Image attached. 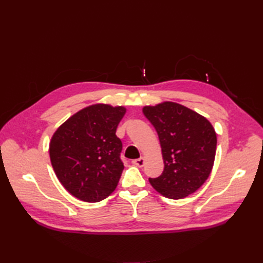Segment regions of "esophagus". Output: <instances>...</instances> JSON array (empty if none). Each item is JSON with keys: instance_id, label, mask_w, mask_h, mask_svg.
<instances>
[{"instance_id": "1", "label": "esophagus", "mask_w": 263, "mask_h": 263, "mask_svg": "<svg viewBox=\"0 0 263 263\" xmlns=\"http://www.w3.org/2000/svg\"><path fill=\"white\" fill-rule=\"evenodd\" d=\"M133 164L139 166V168H141V166H144L145 164V158L144 157H140L139 159H135V160L133 161Z\"/></svg>"}]
</instances>
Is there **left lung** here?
I'll use <instances>...</instances> for the list:
<instances>
[{
    "label": "left lung",
    "mask_w": 263,
    "mask_h": 263,
    "mask_svg": "<svg viewBox=\"0 0 263 263\" xmlns=\"http://www.w3.org/2000/svg\"><path fill=\"white\" fill-rule=\"evenodd\" d=\"M142 113L157 130L164 163L161 176L150 178V184L171 200L194 193L214 165L217 137L213 125L193 109L169 101L145 106Z\"/></svg>",
    "instance_id": "left-lung-1"
}]
</instances>
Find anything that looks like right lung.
Instances as JSON below:
<instances>
[{"mask_svg": "<svg viewBox=\"0 0 263 263\" xmlns=\"http://www.w3.org/2000/svg\"><path fill=\"white\" fill-rule=\"evenodd\" d=\"M124 106L93 104L58 127L49 144L53 171L68 192L95 203L114 192L124 170L122 141L116 136Z\"/></svg>", "mask_w": 263, "mask_h": 263, "instance_id": "1", "label": "right lung"}]
</instances>
